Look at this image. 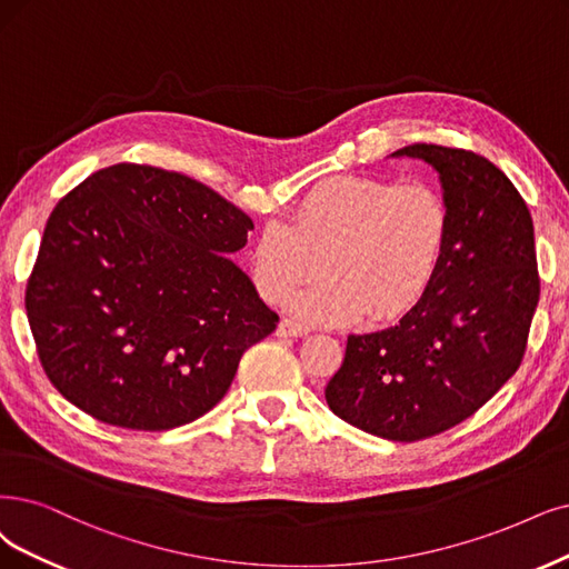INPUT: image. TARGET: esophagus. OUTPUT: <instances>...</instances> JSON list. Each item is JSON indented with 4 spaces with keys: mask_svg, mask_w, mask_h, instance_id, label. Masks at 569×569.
I'll list each match as a JSON object with an SVG mask.
<instances>
[{
    "mask_svg": "<svg viewBox=\"0 0 569 569\" xmlns=\"http://www.w3.org/2000/svg\"><path fill=\"white\" fill-rule=\"evenodd\" d=\"M307 332H309L307 326H302L298 321H290V319H281V323L277 328V335H281V338H305Z\"/></svg>",
    "mask_w": 569,
    "mask_h": 569,
    "instance_id": "esophagus-1",
    "label": "esophagus"
}]
</instances>
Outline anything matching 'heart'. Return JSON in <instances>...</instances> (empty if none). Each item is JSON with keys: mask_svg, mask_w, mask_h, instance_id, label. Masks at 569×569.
Here are the masks:
<instances>
[{"mask_svg": "<svg viewBox=\"0 0 569 569\" xmlns=\"http://www.w3.org/2000/svg\"><path fill=\"white\" fill-rule=\"evenodd\" d=\"M450 203L427 180L332 176L267 222L250 248V279L269 305L286 302L319 269L323 277L296 298L302 317L321 323L401 319L427 296L450 241Z\"/></svg>", "mask_w": 569, "mask_h": 569, "instance_id": "1", "label": "heart"}]
</instances>
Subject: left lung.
I'll return each mask as SVG.
<instances>
[{"instance_id":"obj_1","label":"left lung","mask_w":569,"mask_h":569,"mask_svg":"<svg viewBox=\"0 0 569 569\" xmlns=\"http://www.w3.org/2000/svg\"><path fill=\"white\" fill-rule=\"evenodd\" d=\"M393 157L438 171L452 216L448 250L401 323L349 335L326 401L356 429L412 443L465 422L520 368L539 269L528 203L492 161L431 142Z\"/></svg>"}]
</instances>
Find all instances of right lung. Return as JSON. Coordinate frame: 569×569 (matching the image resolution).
<instances>
[{
  "mask_svg": "<svg viewBox=\"0 0 569 569\" xmlns=\"http://www.w3.org/2000/svg\"><path fill=\"white\" fill-rule=\"evenodd\" d=\"M252 220L176 171L117 163L62 197L26 288L39 363L104 425L166 431L220 403L279 313L231 262Z\"/></svg>",
  "mask_w": 569,
  "mask_h": 569,
  "instance_id": "right-lung-1",
  "label": "right lung"
}]
</instances>
